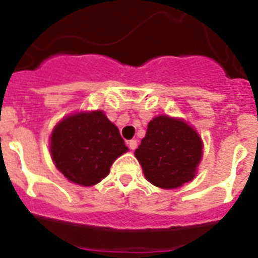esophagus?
Here are the masks:
<instances>
[{
  "mask_svg": "<svg viewBox=\"0 0 258 258\" xmlns=\"http://www.w3.org/2000/svg\"><path fill=\"white\" fill-rule=\"evenodd\" d=\"M127 146H129V149L131 150H136L137 149V146H138V143H137L136 140H132L127 142Z\"/></svg>",
  "mask_w": 258,
  "mask_h": 258,
  "instance_id": "obj_1",
  "label": "esophagus"
}]
</instances>
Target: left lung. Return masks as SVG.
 Segmentation results:
<instances>
[{
    "instance_id": "obj_1",
    "label": "left lung",
    "mask_w": 258,
    "mask_h": 258,
    "mask_svg": "<svg viewBox=\"0 0 258 258\" xmlns=\"http://www.w3.org/2000/svg\"><path fill=\"white\" fill-rule=\"evenodd\" d=\"M134 155L150 183L172 190L195 178L203 156V141L182 118L159 115L149 122Z\"/></svg>"
}]
</instances>
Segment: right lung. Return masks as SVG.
Wrapping results in <instances>:
<instances>
[{
    "label": "right lung",
    "instance_id": "right-lung-1",
    "mask_svg": "<svg viewBox=\"0 0 258 258\" xmlns=\"http://www.w3.org/2000/svg\"><path fill=\"white\" fill-rule=\"evenodd\" d=\"M127 151L115 124L103 111H81L66 116L50 136V155L68 181L93 186L109 173L118 156Z\"/></svg>",
    "mask_w": 258,
    "mask_h": 258
}]
</instances>
